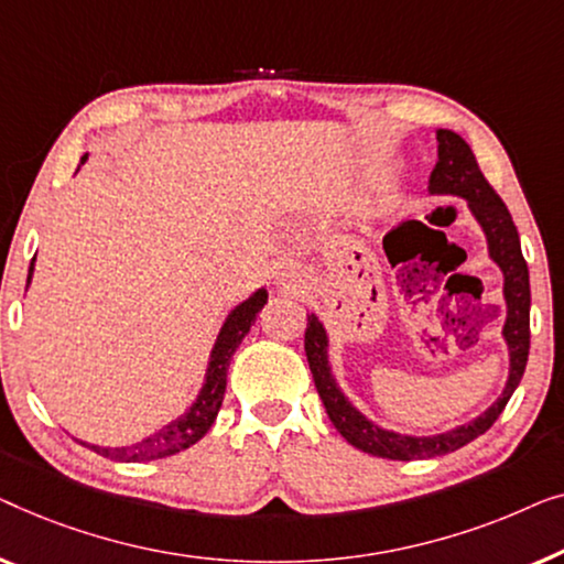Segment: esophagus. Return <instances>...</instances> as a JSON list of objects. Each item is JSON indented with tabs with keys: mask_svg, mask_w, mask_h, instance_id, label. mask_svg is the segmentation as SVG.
<instances>
[{
	"mask_svg": "<svg viewBox=\"0 0 564 564\" xmlns=\"http://www.w3.org/2000/svg\"><path fill=\"white\" fill-rule=\"evenodd\" d=\"M275 285L283 291H296L304 285V271L296 263H283L275 271Z\"/></svg>",
	"mask_w": 564,
	"mask_h": 564,
	"instance_id": "1",
	"label": "esophagus"
}]
</instances>
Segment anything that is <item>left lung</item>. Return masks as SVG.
<instances>
[{"mask_svg": "<svg viewBox=\"0 0 564 564\" xmlns=\"http://www.w3.org/2000/svg\"><path fill=\"white\" fill-rule=\"evenodd\" d=\"M430 194L432 196H457L465 199L473 219L486 235L488 258L498 265L503 275V304H506V322L501 337L509 350V378L498 399L470 422L452 426L440 434H401L386 430L362 414L355 403L347 399L339 388L335 372L329 365V335L314 312L308 316V327L304 337L306 360L312 368L314 386L319 391V399L327 409L332 424L337 432L362 452L386 459H422V457H440L447 452L465 447L467 442L478 440L486 434L506 403L521 383L523 370L529 360V308H531V291H529V268L521 256V240L513 225L509 209L501 202L490 184L478 169L473 150L467 142L452 130H437V165L430 176Z\"/></svg>", "mask_w": 564, "mask_h": 564, "instance_id": "obj_1", "label": "left lung"}]
</instances>
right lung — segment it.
Wrapping results in <instances>:
<instances>
[{
	"instance_id": "add662e5",
	"label": "right lung",
	"mask_w": 564,
	"mask_h": 564,
	"mask_svg": "<svg viewBox=\"0 0 564 564\" xmlns=\"http://www.w3.org/2000/svg\"><path fill=\"white\" fill-rule=\"evenodd\" d=\"M86 158H89V153H84L82 165L86 163ZM82 165H78V169H82ZM33 273H35V258L33 263H30L25 291L30 289ZM265 301H268V291L265 285H260V289L252 291L248 299H242L235 308H229L227 319L221 322L219 335L212 345L209 362H206L204 383L199 388V393H196L192 406H188L178 419H173V422L161 426V430H155L150 437L124 444V447H101V444H91L84 440L78 442H82L84 447L97 452V455L117 459V463H150V459L176 455V452H184L192 447V444L199 442L204 434L212 430L214 419H217L221 409V399H225V388H227L229 360H232L235 350L240 347L252 324H256V316L260 308L265 306Z\"/></svg>"
}]
</instances>
